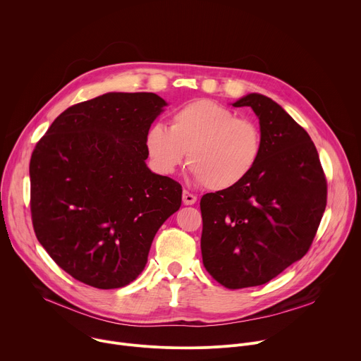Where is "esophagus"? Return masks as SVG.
<instances>
[{
  "mask_svg": "<svg viewBox=\"0 0 361 361\" xmlns=\"http://www.w3.org/2000/svg\"><path fill=\"white\" fill-rule=\"evenodd\" d=\"M195 201H197V197L194 194H191L188 191L183 192V202L185 205H192V204H195Z\"/></svg>",
  "mask_w": 361,
  "mask_h": 361,
  "instance_id": "esophagus-1",
  "label": "esophagus"
}]
</instances>
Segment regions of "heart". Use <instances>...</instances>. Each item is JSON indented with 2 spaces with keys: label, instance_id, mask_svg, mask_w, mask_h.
Listing matches in <instances>:
<instances>
[{
  "label": "heart",
  "instance_id": "obj_1",
  "mask_svg": "<svg viewBox=\"0 0 361 361\" xmlns=\"http://www.w3.org/2000/svg\"><path fill=\"white\" fill-rule=\"evenodd\" d=\"M144 145L157 171L174 173L188 152L192 177L210 190L224 191L241 184L259 164L263 138L251 120L237 118L216 101L198 99L173 113L170 128L151 124Z\"/></svg>",
  "mask_w": 361,
  "mask_h": 361
}]
</instances>
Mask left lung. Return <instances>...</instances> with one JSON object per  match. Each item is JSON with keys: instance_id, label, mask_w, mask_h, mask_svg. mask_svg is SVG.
Wrapping results in <instances>:
<instances>
[{"instance_id": "1", "label": "left lung", "mask_w": 361, "mask_h": 361, "mask_svg": "<svg viewBox=\"0 0 361 361\" xmlns=\"http://www.w3.org/2000/svg\"><path fill=\"white\" fill-rule=\"evenodd\" d=\"M234 107L259 118V164L237 187L202 195V263L227 288L262 286L310 248L326 210L327 183L307 131L271 98L251 92Z\"/></svg>"}]
</instances>
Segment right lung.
Returning a JSON list of instances; mask_svg holds the SVG:
<instances>
[{
    "label": "right lung",
    "instance_id": "add662e5",
    "mask_svg": "<svg viewBox=\"0 0 361 361\" xmlns=\"http://www.w3.org/2000/svg\"><path fill=\"white\" fill-rule=\"evenodd\" d=\"M166 106L154 92L102 94L61 113L34 148L35 235L84 284L110 290L135 280L180 209L181 185L145 164V131Z\"/></svg>",
    "mask_w": 361,
    "mask_h": 361
}]
</instances>
